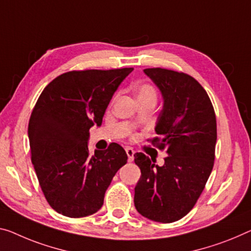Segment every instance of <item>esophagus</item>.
I'll return each mask as SVG.
<instances>
[{"label": "esophagus", "mask_w": 251, "mask_h": 251, "mask_svg": "<svg viewBox=\"0 0 251 251\" xmlns=\"http://www.w3.org/2000/svg\"><path fill=\"white\" fill-rule=\"evenodd\" d=\"M126 155H128V160L132 161L133 160V155H134V150L131 147H126Z\"/></svg>", "instance_id": "1"}]
</instances>
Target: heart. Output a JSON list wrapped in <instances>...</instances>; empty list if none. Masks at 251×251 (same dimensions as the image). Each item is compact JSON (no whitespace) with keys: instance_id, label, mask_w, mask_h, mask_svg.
<instances>
[{"instance_id":"heart-1","label":"heart","mask_w":251,"mask_h":251,"mask_svg":"<svg viewBox=\"0 0 251 251\" xmlns=\"http://www.w3.org/2000/svg\"><path fill=\"white\" fill-rule=\"evenodd\" d=\"M137 99L141 101H157L156 87L149 83H142L137 88Z\"/></svg>"}]
</instances>
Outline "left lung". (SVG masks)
Masks as SVG:
<instances>
[{
	"label": "left lung",
	"instance_id": "left-lung-1",
	"mask_svg": "<svg viewBox=\"0 0 251 251\" xmlns=\"http://www.w3.org/2000/svg\"><path fill=\"white\" fill-rule=\"evenodd\" d=\"M164 96L157 137L149 142L167 157L159 167L144 152L134 153L141 171L134 206L145 218L171 223L184 218L198 202L214 165L217 118L203 86L191 75L166 68H146Z\"/></svg>",
	"mask_w": 251,
	"mask_h": 251
}]
</instances>
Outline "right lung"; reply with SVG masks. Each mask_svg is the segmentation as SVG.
Returning <instances> with one entry per match:
<instances>
[{"mask_svg": "<svg viewBox=\"0 0 251 251\" xmlns=\"http://www.w3.org/2000/svg\"><path fill=\"white\" fill-rule=\"evenodd\" d=\"M133 68L71 71L44 88L30 117L31 161L49 205L68 218L98 212L128 156L112 142L90 156V129L101 126L114 92Z\"/></svg>", "mask_w": 251, "mask_h": 251, "instance_id": "right-lung-1", "label": "right lung"}]
</instances>
